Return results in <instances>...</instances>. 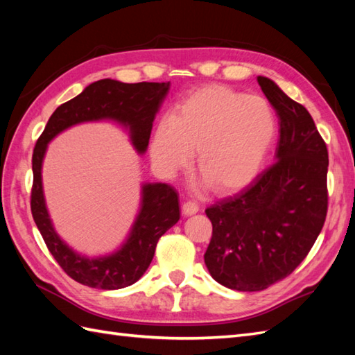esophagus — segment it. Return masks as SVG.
Instances as JSON below:
<instances>
[{
    "label": "esophagus",
    "instance_id": "obj_1",
    "mask_svg": "<svg viewBox=\"0 0 355 355\" xmlns=\"http://www.w3.org/2000/svg\"><path fill=\"white\" fill-rule=\"evenodd\" d=\"M200 210V205L197 201H186L184 205H183V214L186 215V216H189V215H195Z\"/></svg>",
    "mask_w": 355,
    "mask_h": 355
}]
</instances>
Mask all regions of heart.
<instances>
[{
	"mask_svg": "<svg viewBox=\"0 0 355 355\" xmlns=\"http://www.w3.org/2000/svg\"><path fill=\"white\" fill-rule=\"evenodd\" d=\"M275 134L276 117L267 101L207 85L158 120L150 158L158 169L173 173L197 153L195 169L210 189L233 193L258 175Z\"/></svg>",
	"mask_w": 355,
	"mask_h": 355,
	"instance_id": "b5f03b06",
	"label": "heart"
}]
</instances>
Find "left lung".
<instances>
[{
	"instance_id": "obj_1",
	"label": "left lung",
	"mask_w": 355,
	"mask_h": 355,
	"mask_svg": "<svg viewBox=\"0 0 355 355\" xmlns=\"http://www.w3.org/2000/svg\"><path fill=\"white\" fill-rule=\"evenodd\" d=\"M258 84L279 117L275 163L243 191L206 209L205 262L216 282L261 291L291 275L318 239L328 210V149L310 112L273 80Z\"/></svg>"
}]
</instances>
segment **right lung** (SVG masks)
I'll return each instance as SVG.
<instances>
[{
    "label": "right lung",
    "instance_id": "1",
    "mask_svg": "<svg viewBox=\"0 0 355 355\" xmlns=\"http://www.w3.org/2000/svg\"><path fill=\"white\" fill-rule=\"evenodd\" d=\"M169 82H123L102 79L88 85L74 99L58 107L37 139L33 157V186L30 207L53 258L74 281L101 290H119L137 282L154 258L155 247L172 225L180 220L178 193L166 183L145 184L141 189V209L130 238L120 250L103 258L89 259L74 253L53 229L42 192V160L47 143L73 125L112 119L130 126L131 140L139 153H145L157 111L160 110Z\"/></svg>",
    "mask_w": 355,
    "mask_h": 355
}]
</instances>
